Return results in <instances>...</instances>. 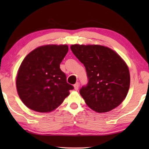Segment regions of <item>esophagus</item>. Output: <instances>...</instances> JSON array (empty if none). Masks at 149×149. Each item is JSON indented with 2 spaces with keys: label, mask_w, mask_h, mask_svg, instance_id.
I'll use <instances>...</instances> for the list:
<instances>
[{
  "label": "esophagus",
  "mask_w": 149,
  "mask_h": 149,
  "mask_svg": "<svg viewBox=\"0 0 149 149\" xmlns=\"http://www.w3.org/2000/svg\"><path fill=\"white\" fill-rule=\"evenodd\" d=\"M79 83H76V84L74 85V89L75 91L78 90V89H79Z\"/></svg>",
  "instance_id": "34e87169"
}]
</instances>
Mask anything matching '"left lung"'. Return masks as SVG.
<instances>
[{"label":"left lung","mask_w":149,"mask_h":149,"mask_svg":"<svg viewBox=\"0 0 149 149\" xmlns=\"http://www.w3.org/2000/svg\"><path fill=\"white\" fill-rule=\"evenodd\" d=\"M70 48L86 69L88 84L79 93L88 107L99 113L118 107L130 85V71L123 60L101 45H72Z\"/></svg>","instance_id":"obj_1"}]
</instances>
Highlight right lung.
<instances>
[{"label": "right lung", "instance_id": "obj_1", "mask_svg": "<svg viewBox=\"0 0 149 149\" xmlns=\"http://www.w3.org/2000/svg\"><path fill=\"white\" fill-rule=\"evenodd\" d=\"M68 51L66 45L39 47L27 55L20 65L16 88L24 104L39 112H49L59 107L70 90L60 64Z\"/></svg>", "mask_w": 149, "mask_h": 149}]
</instances>
